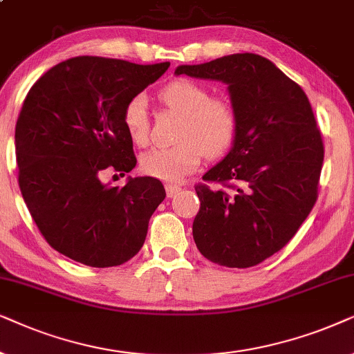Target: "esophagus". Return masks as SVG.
<instances>
[{
  "mask_svg": "<svg viewBox=\"0 0 354 354\" xmlns=\"http://www.w3.org/2000/svg\"><path fill=\"white\" fill-rule=\"evenodd\" d=\"M165 189H167L168 197H173V196H176L178 192L181 191V186H178V185H167V186H165Z\"/></svg>",
  "mask_w": 354,
  "mask_h": 354,
  "instance_id": "34e87169",
  "label": "esophagus"
}]
</instances>
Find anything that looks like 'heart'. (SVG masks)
<instances>
[{
  "instance_id": "b5f03b06",
  "label": "heart",
  "mask_w": 354,
  "mask_h": 354,
  "mask_svg": "<svg viewBox=\"0 0 354 354\" xmlns=\"http://www.w3.org/2000/svg\"><path fill=\"white\" fill-rule=\"evenodd\" d=\"M205 86L189 79H178L158 93L168 110L183 116L178 142L169 149H152L140 157V169L157 180L178 183L201 167L204 155L218 158L233 147L239 131L234 103L225 97H210ZM126 133L138 147L149 144L147 102L136 95L122 111Z\"/></svg>"
}]
</instances>
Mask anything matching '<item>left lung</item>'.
<instances>
[{
    "mask_svg": "<svg viewBox=\"0 0 354 354\" xmlns=\"http://www.w3.org/2000/svg\"><path fill=\"white\" fill-rule=\"evenodd\" d=\"M174 74L228 84L239 131L228 155L197 185L192 236L223 267L266 261L295 236L317 201L324 142L309 98L272 61L236 53Z\"/></svg>",
    "mask_w": 354,
    "mask_h": 354,
    "instance_id": "8db88e82",
    "label": "left lung"
}]
</instances>
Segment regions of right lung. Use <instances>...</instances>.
Wrapping results in <instances>:
<instances>
[{"label": "right lung", "mask_w": 354, "mask_h": 354, "mask_svg": "<svg viewBox=\"0 0 354 354\" xmlns=\"http://www.w3.org/2000/svg\"><path fill=\"white\" fill-rule=\"evenodd\" d=\"M169 63L77 56L56 64L27 93L16 124L19 187L41 236L91 267H115L140 251L149 220L167 196L157 178L100 181L136 167L126 103Z\"/></svg>", "instance_id": "1"}]
</instances>
